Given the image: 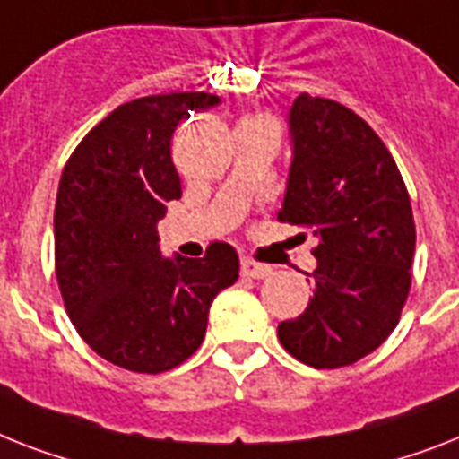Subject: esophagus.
I'll return each mask as SVG.
<instances>
[{
  "mask_svg": "<svg viewBox=\"0 0 459 459\" xmlns=\"http://www.w3.org/2000/svg\"><path fill=\"white\" fill-rule=\"evenodd\" d=\"M240 273L247 275V278H266L268 273H271V266H266V264H259L255 262L252 256H242L240 259Z\"/></svg>",
  "mask_w": 459,
  "mask_h": 459,
  "instance_id": "esophagus-1",
  "label": "esophagus"
}]
</instances>
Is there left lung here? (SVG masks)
<instances>
[{
	"label": "left lung",
	"instance_id": "8db88e82",
	"mask_svg": "<svg viewBox=\"0 0 459 459\" xmlns=\"http://www.w3.org/2000/svg\"><path fill=\"white\" fill-rule=\"evenodd\" d=\"M294 158L278 221L314 229L318 266L304 314L278 339L301 363L334 370L377 349L398 325L412 282L415 219L389 148L351 108L299 94Z\"/></svg>",
	"mask_w": 459,
	"mask_h": 459
}]
</instances>
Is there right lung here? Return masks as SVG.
I'll return each mask as SVG.
<instances>
[{"label":"right lung","mask_w":459,"mask_h":459,"mask_svg":"<svg viewBox=\"0 0 459 459\" xmlns=\"http://www.w3.org/2000/svg\"><path fill=\"white\" fill-rule=\"evenodd\" d=\"M207 91L122 103L63 167L54 212L56 281L74 330L100 359L160 375L203 344L212 299L238 281L240 259L214 240L203 259H165L158 221L181 197L171 136Z\"/></svg>","instance_id":"obj_1"}]
</instances>
